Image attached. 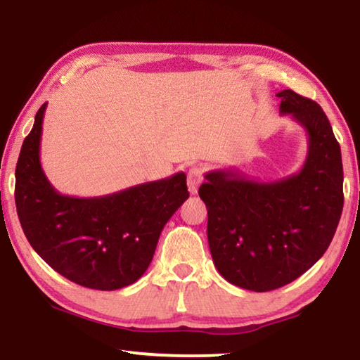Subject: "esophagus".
<instances>
[{
  "instance_id": "obj_1",
  "label": "esophagus",
  "mask_w": 360,
  "mask_h": 360,
  "mask_svg": "<svg viewBox=\"0 0 360 360\" xmlns=\"http://www.w3.org/2000/svg\"><path fill=\"white\" fill-rule=\"evenodd\" d=\"M202 181V172L199 167H191L188 170V179H186V184H188V191L191 193V195H196L198 193V188L201 185Z\"/></svg>"
}]
</instances>
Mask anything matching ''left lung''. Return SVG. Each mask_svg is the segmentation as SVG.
<instances>
[{"instance_id":"1","label":"left lung","mask_w":360,"mask_h":360,"mask_svg":"<svg viewBox=\"0 0 360 360\" xmlns=\"http://www.w3.org/2000/svg\"><path fill=\"white\" fill-rule=\"evenodd\" d=\"M276 96L280 114L307 134L300 172L257 181L219 169L204 174L199 186L214 265L231 285L257 292L291 283L323 256L345 202L340 143L323 109L292 90Z\"/></svg>"}]
</instances>
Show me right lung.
Masks as SVG:
<instances>
[{
	"label": "right lung",
	"instance_id": "obj_1",
	"mask_svg": "<svg viewBox=\"0 0 360 360\" xmlns=\"http://www.w3.org/2000/svg\"><path fill=\"white\" fill-rule=\"evenodd\" d=\"M46 103L20 148L15 207L30 246L49 267L77 285L114 291L146 272L164 225L190 193L186 175L146 181L96 198L60 195L40 162Z\"/></svg>",
	"mask_w": 360,
	"mask_h": 360
}]
</instances>
